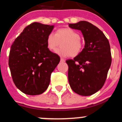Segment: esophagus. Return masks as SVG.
<instances>
[{"mask_svg":"<svg viewBox=\"0 0 122 122\" xmlns=\"http://www.w3.org/2000/svg\"><path fill=\"white\" fill-rule=\"evenodd\" d=\"M61 62H65V60L63 59V58H61Z\"/></svg>","mask_w":122,"mask_h":122,"instance_id":"1","label":"esophagus"}]
</instances>
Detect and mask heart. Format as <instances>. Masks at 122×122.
Instances as JSON below:
<instances>
[{
  "label": "heart",
  "instance_id": "1",
  "mask_svg": "<svg viewBox=\"0 0 122 122\" xmlns=\"http://www.w3.org/2000/svg\"><path fill=\"white\" fill-rule=\"evenodd\" d=\"M80 34L71 28H62L50 33L46 38L47 48L54 51L61 41V47L56 50V53L63 57L78 56L84 49V44L81 40Z\"/></svg>",
  "mask_w": 122,
  "mask_h": 122
}]
</instances>
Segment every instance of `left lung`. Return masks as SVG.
Here are the masks:
<instances>
[{
	"label": "left lung",
	"instance_id": "left-lung-1",
	"mask_svg": "<svg viewBox=\"0 0 122 122\" xmlns=\"http://www.w3.org/2000/svg\"><path fill=\"white\" fill-rule=\"evenodd\" d=\"M69 26L80 30L85 43L78 56L66 61L69 85L78 94L91 96L102 88L107 78L112 63L109 42L100 29L87 21L69 24Z\"/></svg>",
	"mask_w": 122,
	"mask_h": 122
}]
</instances>
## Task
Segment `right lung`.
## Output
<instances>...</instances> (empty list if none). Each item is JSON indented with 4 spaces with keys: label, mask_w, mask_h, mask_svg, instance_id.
Wrapping results in <instances>:
<instances>
[{
    "label": "right lung",
    "mask_w": 122,
    "mask_h": 122,
    "mask_svg": "<svg viewBox=\"0 0 122 122\" xmlns=\"http://www.w3.org/2000/svg\"><path fill=\"white\" fill-rule=\"evenodd\" d=\"M53 25L33 22L24 28L10 47L9 66L16 87L36 96L47 89L60 57L47 48L46 38Z\"/></svg>",
    "instance_id": "1"
}]
</instances>
